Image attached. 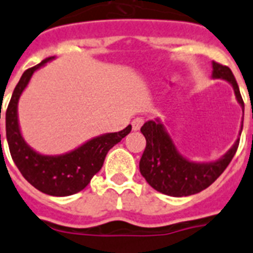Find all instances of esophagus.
Returning <instances> with one entry per match:
<instances>
[{
  "instance_id": "obj_1",
  "label": "esophagus",
  "mask_w": 253,
  "mask_h": 253,
  "mask_svg": "<svg viewBox=\"0 0 253 253\" xmlns=\"http://www.w3.org/2000/svg\"><path fill=\"white\" fill-rule=\"evenodd\" d=\"M143 123H144L143 118H139V117H137V118H133V120L131 121V126H132V130L137 131L139 128H140Z\"/></svg>"
}]
</instances>
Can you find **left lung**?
Segmentation results:
<instances>
[{"label":"left lung","instance_id":"left-lung-1","mask_svg":"<svg viewBox=\"0 0 253 253\" xmlns=\"http://www.w3.org/2000/svg\"><path fill=\"white\" fill-rule=\"evenodd\" d=\"M212 79L226 80L233 87L234 94L244 114V102L231 70L217 62H212ZM243 128L240 125L239 136ZM147 147L139 162V169L149 186L161 194L182 198L199 194L208 188L223 173L239 145V136L229 151L214 161L198 162L184 157L174 144L170 133L160 118L147 121L141 126Z\"/></svg>","mask_w":253,"mask_h":253}]
</instances>
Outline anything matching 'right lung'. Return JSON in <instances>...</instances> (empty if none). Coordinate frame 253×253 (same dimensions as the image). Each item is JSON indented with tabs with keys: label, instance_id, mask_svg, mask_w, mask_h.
Masks as SVG:
<instances>
[{
	"label": "right lung",
	"instance_id": "add662e5",
	"mask_svg": "<svg viewBox=\"0 0 253 253\" xmlns=\"http://www.w3.org/2000/svg\"><path fill=\"white\" fill-rule=\"evenodd\" d=\"M54 58L49 57L36 66L26 70L16 84L6 110V139L16 168L35 188L50 196H70L88 186L92 176L102 168L109 149L130 133L131 125L118 132L92 137L62 155H42L28 145L20 131L18 102L35 71Z\"/></svg>",
	"mask_w": 253,
	"mask_h": 253
}]
</instances>
